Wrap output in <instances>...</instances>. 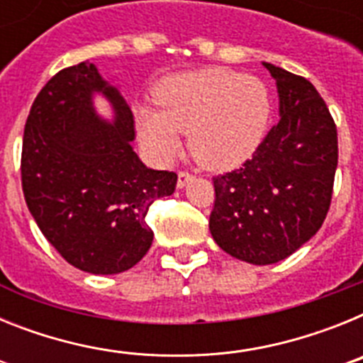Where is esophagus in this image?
Wrapping results in <instances>:
<instances>
[{"label": "esophagus", "mask_w": 363, "mask_h": 363, "mask_svg": "<svg viewBox=\"0 0 363 363\" xmlns=\"http://www.w3.org/2000/svg\"><path fill=\"white\" fill-rule=\"evenodd\" d=\"M192 178H194V176H192L189 171H179L178 172V187L184 189L185 185H187Z\"/></svg>", "instance_id": "esophagus-1"}]
</instances>
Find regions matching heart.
Here are the masks:
<instances>
[{
    "mask_svg": "<svg viewBox=\"0 0 363 363\" xmlns=\"http://www.w3.org/2000/svg\"><path fill=\"white\" fill-rule=\"evenodd\" d=\"M158 111L138 108L136 123L145 149L167 162L189 134L194 158L207 167L245 160L262 142L271 120V94L264 82L227 69L174 74L154 89Z\"/></svg>",
    "mask_w": 363,
    "mask_h": 363,
    "instance_id": "obj_1",
    "label": "heart"
}]
</instances>
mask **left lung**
<instances>
[{
	"instance_id": "obj_1",
	"label": "left lung",
	"mask_w": 363,
	"mask_h": 363,
	"mask_svg": "<svg viewBox=\"0 0 363 363\" xmlns=\"http://www.w3.org/2000/svg\"><path fill=\"white\" fill-rule=\"evenodd\" d=\"M277 79L280 121L251 160L214 176L209 229L214 242L247 264H277L318 233L333 198L338 136L309 79L264 63Z\"/></svg>"
}]
</instances>
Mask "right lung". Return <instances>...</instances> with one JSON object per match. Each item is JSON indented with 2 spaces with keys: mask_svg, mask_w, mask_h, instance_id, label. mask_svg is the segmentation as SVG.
I'll return each mask as SVG.
<instances>
[{
  "mask_svg": "<svg viewBox=\"0 0 363 363\" xmlns=\"http://www.w3.org/2000/svg\"><path fill=\"white\" fill-rule=\"evenodd\" d=\"M94 91L115 108L112 124L95 114ZM133 140V111L89 62L52 76L28 112L25 201L45 238L79 271L118 274L136 265L152 245L149 207L174 192L176 172L143 165Z\"/></svg>",
  "mask_w": 363,
  "mask_h": 363,
  "instance_id": "add662e5",
  "label": "right lung"
}]
</instances>
